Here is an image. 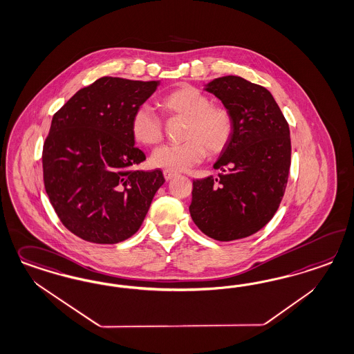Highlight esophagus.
<instances>
[{"instance_id":"esophagus-1","label":"esophagus","mask_w":354,"mask_h":354,"mask_svg":"<svg viewBox=\"0 0 354 354\" xmlns=\"http://www.w3.org/2000/svg\"><path fill=\"white\" fill-rule=\"evenodd\" d=\"M162 174H164V178H165L167 181H169V180L174 178V177L177 176V173H174V171H162Z\"/></svg>"}]
</instances>
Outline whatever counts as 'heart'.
<instances>
[{
    "mask_svg": "<svg viewBox=\"0 0 354 354\" xmlns=\"http://www.w3.org/2000/svg\"><path fill=\"white\" fill-rule=\"evenodd\" d=\"M160 108L171 117L186 121L181 145L162 146L151 155V165L164 171H183L209 155L220 153L233 136V117L225 106L211 104L209 97L196 87L183 84L159 102ZM133 139L146 147L162 140V124L159 115L147 105L136 109L130 121Z\"/></svg>",
    "mask_w": 354,
    "mask_h": 354,
    "instance_id": "1",
    "label": "heart"
}]
</instances>
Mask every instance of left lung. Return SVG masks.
I'll return each instance as SVG.
<instances>
[{"instance_id":"8db88e82","label":"left lung","mask_w":354,"mask_h":354,"mask_svg":"<svg viewBox=\"0 0 354 354\" xmlns=\"http://www.w3.org/2000/svg\"><path fill=\"white\" fill-rule=\"evenodd\" d=\"M205 90L233 117V136L214 164L218 177L193 181L189 207L195 225L217 241L240 240L262 229L277 211L290 168V131L267 88L236 75Z\"/></svg>"}]
</instances>
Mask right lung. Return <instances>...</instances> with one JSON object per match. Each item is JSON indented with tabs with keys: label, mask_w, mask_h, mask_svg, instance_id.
Masks as SVG:
<instances>
[{
	"label": "right lung",
	"mask_w": 354,
	"mask_h": 354,
	"mask_svg": "<svg viewBox=\"0 0 354 354\" xmlns=\"http://www.w3.org/2000/svg\"><path fill=\"white\" fill-rule=\"evenodd\" d=\"M159 80L103 77L80 88L55 113L43 147L44 186L61 223L80 239L118 243L140 228L165 183L130 131L131 115Z\"/></svg>",
	"instance_id": "1"
}]
</instances>
